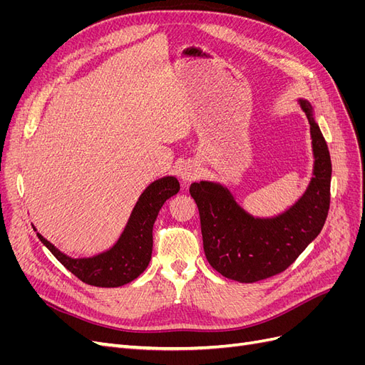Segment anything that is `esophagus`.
I'll use <instances>...</instances> for the list:
<instances>
[{"mask_svg": "<svg viewBox=\"0 0 365 365\" xmlns=\"http://www.w3.org/2000/svg\"><path fill=\"white\" fill-rule=\"evenodd\" d=\"M180 176H181V180L184 182H192V181H195L197 178V176H200V170H197V168H196L195 164L185 163L182 168H181V170H180Z\"/></svg>", "mask_w": 365, "mask_h": 365, "instance_id": "1", "label": "esophagus"}]
</instances>
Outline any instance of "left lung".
<instances>
[{
	"instance_id": "left-lung-1",
	"label": "left lung",
	"mask_w": 365,
	"mask_h": 365,
	"mask_svg": "<svg viewBox=\"0 0 365 365\" xmlns=\"http://www.w3.org/2000/svg\"><path fill=\"white\" fill-rule=\"evenodd\" d=\"M311 125L314 178L303 197L272 219H254L220 184L193 182L190 195L201 217L204 252L213 269L240 283H254L283 272L319 235L330 205V163L326 140L302 101Z\"/></svg>"
}]
</instances>
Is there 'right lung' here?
<instances>
[{
	"label": "right lung",
	"instance_id": "1",
	"mask_svg": "<svg viewBox=\"0 0 365 365\" xmlns=\"http://www.w3.org/2000/svg\"><path fill=\"white\" fill-rule=\"evenodd\" d=\"M180 192L175 176L152 182L143 192L129 222L117 244L106 252L90 259H71L54 248L39 233L38 237L54 257L77 279L98 288H117L135 280L148 268L152 256V228L163 204Z\"/></svg>",
	"mask_w": 365,
	"mask_h": 365
}]
</instances>
